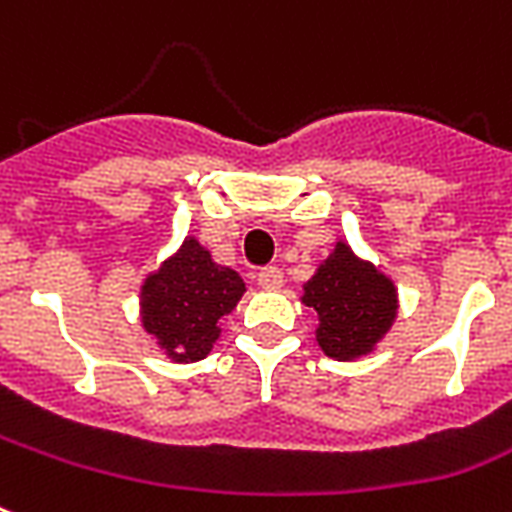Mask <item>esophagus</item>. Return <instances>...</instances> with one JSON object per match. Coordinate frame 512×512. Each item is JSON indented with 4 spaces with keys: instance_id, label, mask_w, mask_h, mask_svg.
Listing matches in <instances>:
<instances>
[{
    "instance_id": "esophagus-1",
    "label": "esophagus",
    "mask_w": 512,
    "mask_h": 512,
    "mask_svg": "<svg viewBox=\"0 0 512 512\" xmlns=\"http://www.w3.org/2000/svg\"><path fill=\"white\" fill-rule=\"evenodd\" d=\"M257 284H260L263 290H279L284 284L282 271H279L276 265H265V268H260V273H257Z\"/></svg>"
}]
</instances>
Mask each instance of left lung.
I'll return each instance as SVG.
<instances>
[{"instance_id": "obj_1", "label": "left lung", "mask_w": 512, "mask_h": 512, "mask_svg": "<svg viewBox=\"0 0 512 512\" xmlns=\"http://www.w3.org/2000/svg\"><path fill=\"white\" fill-rule=\"evenodd\" d=\"M300 300L317 311L322 351L341 362L370 354L397 317L395 282L343 241L303 284Z\"/></svg>"}]
</instances>
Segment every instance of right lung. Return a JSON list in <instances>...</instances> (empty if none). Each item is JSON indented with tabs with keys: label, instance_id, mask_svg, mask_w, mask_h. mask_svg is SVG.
I'll list each match as a JSON object with an SVG mask.
<instances>
[{
	"label": "right lung",
	"instance_id": "add662e5",
	"mask_svg": "<svg viewBox=\"0 0 512 512\" xmlns=\"http://www.w3.org/2000/svg\"><path fill=\"white\" fill-rule=\"evenodd\" d=\"M244 279L217 265L209 249L187 236L142 284V327L174 362H198L220 338V319L244 295Z\"/></svg>",
	"mask_w": 512,
	"mask_h": 512
}]
</instances>
